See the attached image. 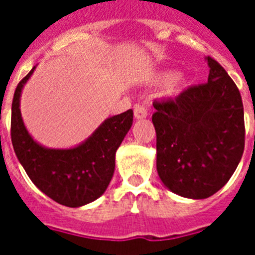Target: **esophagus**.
Wrapping results in <instances>:
<instances>
[{
	"label": "esophagus",
	"mask_w": 255,
	"mask_h": 255,
	"mask_svg": "<svg viewBox=\"0 0 255 255\" xmlns=\"http://www.w3.org/2000/svg\"><path fill=\"white\" fill-rule=\"evenodd\" d=\"M133 115H135L136 119H144V118H147V108L144 107L143 104H135V107H133Z\"/></svg>",
	"instance_id": "34e87169"
}]
</instances>
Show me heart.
<instances>
[{"label":"heart","mask_w":255,"mask_h":255,"mask_svg":"<svg viewBox=\"0 0 255 255\" xmlns=\"http://www.w3.org/2000/svg\"><path fill=\"white\" fill-rule=\"evenodd\" d=\"M172 78H173V74L168 73V74H164L163 77H161V79H163L164 82H168V81H170ZM178 87H180V83H177V85H176V88H178Z\"/></svg>","instance_id":"b5f03b06"}]
</instances>
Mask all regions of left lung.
<instances>
[{
	"label": "left lung",
	"mask_w": 255,
	"mask_h": 255,
	"mask_svg": "<svg viewBox=\"0 0 255 255\" xmlns=\"http://www.w3.org/2000/svg\"><path fill=\"white\" fill-rule=\"evenodd\" d=\"M206 59V83L153 102L157 173L168 189L188 198H208L221 189L245 148L240 90L216 59Z\"/></svg>",
	"instance_id": "1"
}]
</instances>
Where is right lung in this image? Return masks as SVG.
Wrapping results in <instances>:
<instances>
[{
    "label": "right lung",
    "instance_id": "add662e5",
    "mask_svg": "<svg viewBox=\"0 0 255 255\" xmlns=\"http://www.w3.org/2000/svg\"><path fill=\"white\" fill-rule=\"evenodd\" d=\"M27 75L18 83L11 103L10 136L15 155L38 189L70 208L95 201L106 192L115 170L116 149L127 135L133 111L107 119L90 139L71 149H49L29 135L19 111V96Z\"/></svg>",
    "mask_w": 255,
    "mask_h": 255
}]
</instances>
